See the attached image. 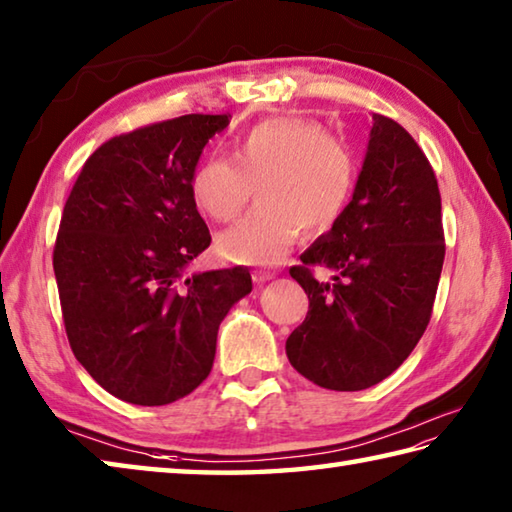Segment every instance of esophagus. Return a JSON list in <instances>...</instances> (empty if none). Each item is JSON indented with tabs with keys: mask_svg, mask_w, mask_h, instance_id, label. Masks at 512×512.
I'll list each match as a JSON object with an SVG mask.
<instances>
[{
	"mask_svg": "<svg viewBox=\"0 0 512 512\" xmlns=\"http://www.w3.org/2000/svg\"><path fill=\"white\" fill-rule=\"evenodd\" d=\"M273 277H275L273 271H253L255 284H264V282H268V280H273Z\"/></svg>",
	"mask_w": 512,
	"mask_h": 512,
	"instance_id": "esophagus-1",
	"label": "esophagus"
}]
</instances>
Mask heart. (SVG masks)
Returning <instances> with one entry per match:
<instances>
[{"label":"heart","mask_w":512,"mask_h":512,"mask_svg":"<svg viewBox=\"0 0 512 512\" xmlns=\"http://www.w3.org/2000/svg\"><path fill=\"white\" fill-rule=\"evenodd\" d=\"M257 183L262 203L217 237L219 255L228 262L277 264L304 226L329 230L356 188V159L315 120L268 118L232 141V159H203L190 190L203 215L226 224L244 210Z\"/></svg>","instance_id":"heart-1"}]
</instances>
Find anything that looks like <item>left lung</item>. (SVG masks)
Instances as JSON below:
<instances>
[{
    "label": "left lung",
    "mask_w": 512,
    "mask_h": 512,
    "mask_svg": "<svg viewBox=\"0 0 512 512\" xmlns=\"http://www.w3.org/2000/svg\"><path fill=\"white\" fill-rule=\"evenodd\" d=\"M443 257L432 165L407 129L376 114L347 210L288 271L309 295V313L286 340L291 365L336 392L394 374L432 318ZM313 265L333 270L334 282L320 283Z\"/></svg>",
    "instance_id": "8db88e82"
}]
</instances>
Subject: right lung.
Segmentation results:
<instances>
[{
  "label": "right lung",
  "instance_id": "obj_1",
  "mask_svg": "<svg viewBox=\"0 0 512 512\" xmlns=\"http://www.w3.org/2000/svg\"><path fill=\"white\" fill-rule=\"evenodd\" d=\"M230 114H188L102 143L64 203L53 271L73 356L111 396L167 405L208 378L217 331L253 291L244 266L185 268L210 246L192 199L208 138Z\"/></svg>",
  "mask_w": 512,
  "mask_h": 512
}]
</instances>
